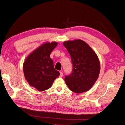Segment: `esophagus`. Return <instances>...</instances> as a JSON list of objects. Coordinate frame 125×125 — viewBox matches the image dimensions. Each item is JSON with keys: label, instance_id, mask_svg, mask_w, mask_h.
<instances>
[{"label": "esophagus", "instance_id": "1", "mask_svg": "<svg viewBox=\"0 0 125 125\" xmlns=\"http://www.w3.org/2000/svg\"><path fill=\"white\" fill-rule=\"evenodd\" d=\"M63 76V73H62V72H60V75L59 77H62Z\"/></svg>", "mask_w": 125, "mask_h": 125}]
</instances>
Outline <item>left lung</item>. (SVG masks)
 I'll return each mask as SVG.
<instances>
[{
	"label": "left lung",
	"mask_w": 125,
	"mask_h": 125,
	"mask_svg": "<svg viewBox=\"0 0 125 125\" xmlns=\"http://www.w3.org/2000/svg\"><path fill=\"white\" fill-rule=\"evenodd\" d=\"M73 63V71L65 81L72 91L80 93L92 88L99 77L100 64L95 52L81 40L64 42Z\"/></svg>",
	"instance_id": "8db88e82"
}]
</instances>
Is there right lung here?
I'll use <instances>...</instances> for the list:
<instances>
[{
    "instance_id": "right-lung-1",
    "label": "right lung",
    "mask_w": 125,
    "mask_h": 125,
    "mask_svg": "<svg viewBox=\"0 0 125 125\" xmlns=\"http://www.w3.org/2000/svg\"><path fill=\"white\" fill-rule=\"evenodd\" d=\"M57 45V42L43 44L30 54L24 62L23 72L26 81L39 91L50 88L60 75L59 71L55 69L50 57Z\"/></svg>"
}]
</instances>
